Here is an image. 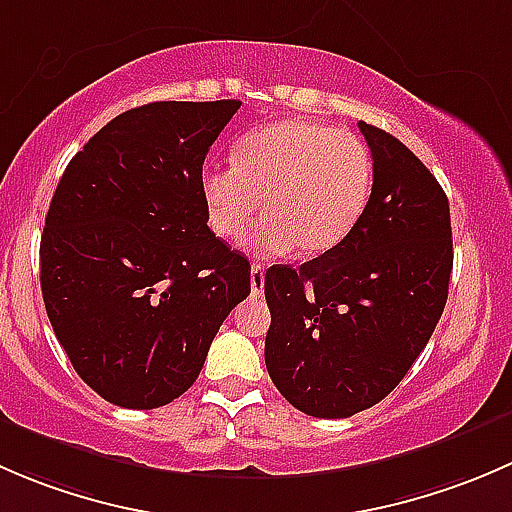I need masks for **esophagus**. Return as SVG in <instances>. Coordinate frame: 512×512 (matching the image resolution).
Instances as JSON below:
<instances>
[{
	"instance_id": "1",
	"label": "esophagus",
	"mask_w": 512,
	"mask_h": 512,
	"mask_svg": "<svg viewBox=\"0 0 512 512\" xmlns=\"http://www.w3.org/2000/svg\"><path fill=\"white\" fill-rule=\"evenodd\" d=\"M250 287L255 297H260L265 292V267L262 265H252L250 267Z\"/></svg>"
}]
</instances>
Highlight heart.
<instances>
[{
	"label": "heart",
	"instance_id": "obj_1",
	"mask_svg": "<svg viewBox=\"0 0 512 512\" xmlns=\"http://www.w3.org/2000/svg\"><path fill=\"white\" fill-rule=\"evenodd\" d=\"M374 193V158L361 138L307 118L265 123L235 143L232 165H205L200 198L213 232L252 235L255 255L317 257L342 245Z\"/></svg>",
	"mask_w": 512,
	"mask_h": 512
}]
</instances>
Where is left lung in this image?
<instances>
[{"label":"left lung","mask_w":512,"mask_h":512,"mask_svg":"<svg viewBox=\"0 0 512 512\" xmlns=\"http://www.w3.org/2000/svg\"><path fill=\"white\" fill-rule=\"evenodd\" d=\"M374 193L352 235L302 267L272 265L265 364L302 414L347 418L399 386L448 299V198L399 138L359 121Z\"/></svg>","instance_id":"obj_1"}]
</instances>
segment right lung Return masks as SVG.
I'll return each instance as SVG.
<instances>
[{"instance_id":"obj_1","label":"right lung","mask_w":512,"mask_h":512,"mask_svg":"<svg viewBox=\"0 0 512 512\" xmlns=\"http://www.w3.org/2000/svg\"><path fill=\"white\" fill-rule=\"evenodd\" d=\"M240 101H156L76 153L39 247L49 322L76 374L123 409L193 386L250 262L208 227L200 173Z\"/></svg>"}]
</instances>
